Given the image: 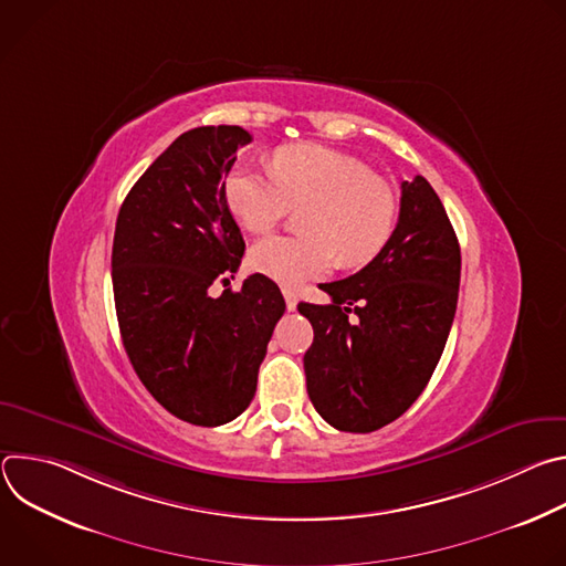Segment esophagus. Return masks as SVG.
Segmentation results:
<instances>
[{"label":"esophagus","instance_id":"esophagus-1","mask_svg":"<svg viewBox=\"0 0 566 566\" xmlns=\"http://www.w3.org/2000/svg\"><path fill=\"white\" fill-rule=\"evenodd\" d=\"M282 293H284V300H286V308H289V311H295V306H297V293H295L293 289H282Z\"/></svg>","mask_w":566,"mask_h":566}]
</instances>
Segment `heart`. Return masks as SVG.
Returning <instances> with one entry per match:
<instances>
[{"mask_svg":"<svg viewBox=\"0 0 566 566\" xmlns=\"http://www.w3.org/2000/svg\"><path fill=\"white\" fill-rule=\"evenodd\" d=\"M234 219L266 232L291 208H304L306 234L266 237L253 247L251 266L271 280L300 286L325 275L334 260L360 266L380 253L394 230L396 195L363 160L332 147L297 143L271 156V172L234 166L223 186Z\"/></svg>","mask_w":566,"mask_h":566,"instance_id":"obj_1","label":"heart"}]
</instances>
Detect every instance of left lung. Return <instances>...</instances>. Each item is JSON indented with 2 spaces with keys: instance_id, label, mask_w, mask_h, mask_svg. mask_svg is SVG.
<instances>
[{
  "instance_id": "left-lung-1",
  "label": "left lung",
  "mask_w": 566,
  "mask_h": 566,
  "mask_svg": "<svg viewBox=\"0 0 566 566\" xmlns=\"http://www.w3.org/2000/svg\"><path fill=\"white\" fill-rule=\"evenodd\" d=\"M459 277V241L441 199L423 177L402 181L380 253L356 275L322 284L329 304H297L313 327L304 374L317 415L365 434L406 412L443 354Z\"/></svg>"
}]
</instances>
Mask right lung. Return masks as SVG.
<instances>
[{"instance_id":"add662e5","label":"right lung","mask_w":566,"mask_h":566,"mask_svg":"<svg viewBox=\"0 0 566 566\" xmlns=\"http://www.w3.org/2000/svg\"><path fill=\"white\" fill-rule=\"evenodd\" d=\"M251 140L237 125L181 134L134 184L114 232V302L129 363L170 415L203 428L251 406L286 308L262 273L241 291L210 295L247 249L223 186L237 149Z\"/></svg>"}]
</instances>
